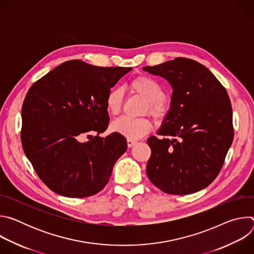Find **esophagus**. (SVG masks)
I'll return each mask as SVG.
<instances>
[{"label":"esophagus","mask_w":254,"mask_h":254,"mask_svg":"<svg viewBox=\"0 0 254 254\" xmlns=\"http://www.w3.org/2000/svg\"><path fill=\"white\" fill-rule=\"evenodd\" d=\"M136 142H137V141L134 140V139H129V138H127V146H128V148L133 147Z\"/></svg>","instance_id":"1"}]
</instances>
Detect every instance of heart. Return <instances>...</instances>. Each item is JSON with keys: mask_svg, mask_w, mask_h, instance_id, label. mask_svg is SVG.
I'll return each mask as SVG.
<instances>
[{"mask_svg": "<svg viewBox=\"0 0 254 254\" xmlns=\"http://www.w3.org/2000/svg\"><path fill=\"white\" fill-rule=\"evenodd\" d=\"M128 88L147 101V107L144 110L146 113L156 119H161L167 114L168 103L164 98V87L155 78L148 75H138L129 81ZM123 99L124 90L121 87H113L108 90L105 97V107L108 114L119 115L122 111ZM111 128L127 138L138 139L152 130L153 123L148 118L130 119L122 117L112 123Z\"/></svg>", "mask_w": 254, "mask_h": 254, "instance_id": "1", "label": "heart"}]
</instances>
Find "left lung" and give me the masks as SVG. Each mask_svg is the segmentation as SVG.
<instances>
[{
    "mask_svg": "<svg viewBox=\"0 0 254 254\" xmlns=\"http://www.w3.org/2000/svg\"><path fill=\"white\" fill-rule=\"evenodd\" d=\"M142 70L169 81L170 110L148 138L151 182L165 193L188 195L218 176L233 140L232 107L224 86L199 62L178 57Z\"/></svg>",
    "mask_w": 254,
    "mask_h": 254,
    "instance_id": "left-lung-1",
    "label": "left lung"
}]
</instances>
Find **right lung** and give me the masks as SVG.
<instances>
[{
    "mask_svg": "<svg viewBox=\"0 0 254 254\" xmlns=\"http://www.w3.org/2000/svg\"><path fill=\"white\" fill-rule=\"evenodd\" d=\"M131 67L66 61L28 90L22 106L21 141L42 182L53 192L83 198L101 191L127 151L124 135L98 134L108 126L105 97ZM94 131L98 135H90ZM83 134L92 138L79 141Z\"/></svg>",
    "mask_w": 254,
    "mask_h": 254,
    "instance_id": "1",
    "label": "right lung"
}]
</instances>
